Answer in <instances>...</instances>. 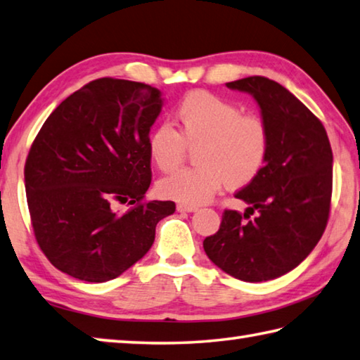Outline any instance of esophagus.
<instances>
[{
    "label": "esophagus",
    "mask_w": 360,
    "mask_h": 360,
    "mask_svg": "<svg viewBox=\"0 0 360 360\" xmlns=\"http://www.w3.org/2000/svg\"><path fill=\"white\" fill-rule=\"evenodd\" d=\"M176 209H178L179 212H193V211H197V206L184 205V202H179V205H176Z\"/></svg>",
    "instance_id": "esophagus-1"
}]
</instances>
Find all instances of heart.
<instances>
[{
	"label": "heart",
	"mask_w": 360,
	"mask_h": 360,
	"mask_svg": "<svg viewBox=\"0 0 360 360\" xmlns=\"http://www.w3.org/2000/svg\"><path fill=\"white\" fill-rule=\"evenodd\" d=\"M178 130L163 122L149 136V154L162 172H173L193 149L191 168L159 182L163 197L184 205H201L217 193L221 184L240 188L258 178L271 149L267 124L221 97L193 91L176 110Z\"/></svg>",
	"instance_id": "heart-1"
}]
</instances>
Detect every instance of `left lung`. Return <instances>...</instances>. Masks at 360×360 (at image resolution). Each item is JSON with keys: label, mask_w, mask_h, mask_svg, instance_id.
<instances>
[{"label": "left lung", "mask_w": 360, "mask_h": 360, "mask_svg": "<svg viewBox=\"0 0 360 360\" xmlns=\"http://www.w3.org/2000/svg\"><path fill=\"white\" fill-rule=\"evenodd\" d=\"M226 86L257 99L271 149L261 174L236 193L250 207L225 209L202 247L231 277L264 282L299 266L321 239L330 214L332 149L323 122L282 84L253 75Z\"/></svg>", "instance_id": "8db88e82"}]
</instances>
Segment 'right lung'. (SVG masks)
Masks as SVG:
<instances>
[{
  "label": "right lung",
  "instance_id": "obj_1",
  "mask_svg": "<svg viewBox=\"0 0 360 360\" xmlns=\"http://www.w3.org/2000/svg\"><path fill=\"white\" fill-rule=\"evenodd\" d=\"M160 108L151 84L103 77L44 122L25 162V188L36 243L56 269L84 282L116 278L174 212L173 201L146 198L149 130Z\"/></svg>",
  "mask_w": 360,
  "mask_h": 360
}]
</instances>
